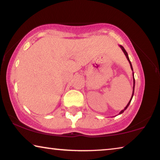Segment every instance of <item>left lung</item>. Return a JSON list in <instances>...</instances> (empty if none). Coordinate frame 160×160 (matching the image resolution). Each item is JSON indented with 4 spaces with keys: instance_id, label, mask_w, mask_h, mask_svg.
<instances>
[{
    "instance_id": "1",
    "label": "left lung",
    "mask_w": 160,
    "mask_h": 160,
    "mask_svg": "<svg viewBox=\"0 0 160 160\" xmlns=\"http://www.w3.org/2000/svg\"><path fill=\"white\" fill-rule=\"evenodd\" d=\"M119 47H121V49H122V51L123 52V53H124V54H125V55H126V58H127L128 61V62H129V64H130V66H131V68H132V70L133 71V68H132V63H131V61H130V59H129V58H128V55L127 52H126V50H125V49L123 48V47L121 46V45H119ZM133 92H132V98H131L130 101H128V104L126 105V106L125 107L124 109H123V110H122V111H120V113H118V115H119V114H121V113H123V112H124V111H125V110H126V108H127L128 107V106H129V104H130V103H131V101H132V98H133V92H134V87H135V79H134V77H133Z\"/></svg>"
}]
</instances>
